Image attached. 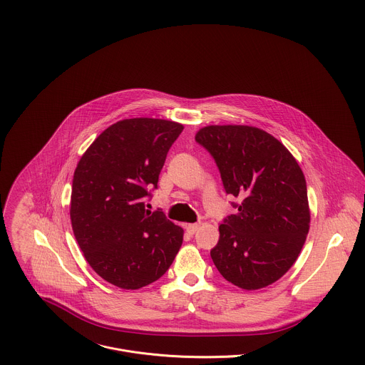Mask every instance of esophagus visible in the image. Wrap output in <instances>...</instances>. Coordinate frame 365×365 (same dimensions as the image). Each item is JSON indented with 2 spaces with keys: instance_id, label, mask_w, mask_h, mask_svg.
Here are the masks:
<instances>
[{
  "instance_id": "1",
  "label": "esophagus",
  "mask_w": 365,
  "mask_h": 365,
  "mask_svg": "<svg viewBox=\"0 0 365 365\" xmlns=\"http://www.w3.org/2000/svg\"><path fill=\"white\" fill-rule=\"evenodd\" d=\"M198 227H200V225H198V223H190V225H185V229H187V232H188L190 235H194V233L198 230Z\"/></svg>"
}]
</instances>
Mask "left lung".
<instances>
[{"label":"left lung","mask_w":365,"mask_h":365,"mask_svg":"<svg viewBox=\"0 0 365 365\" xmlns=\"http://www.w3.org/2000/svg\"><path fill=\"white\" fill-rule=\"evenodd\" d=\"M195 140L216 161L225 191L240 200L219 225L210 257L233 285L256 291L298 259L311 223L305 175L272 135L247 125H209Z\"/></svg>","instance_id":"1"}]
</instances>
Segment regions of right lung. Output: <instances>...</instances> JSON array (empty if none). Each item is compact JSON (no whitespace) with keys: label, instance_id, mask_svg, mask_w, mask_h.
I'll return each instance as SVG.
<instances>
[{"label":"right lung","instance_id":"obj_1","mask_svg":"<svg viewBox=\"0 0 365 365\" xmlns=\"http://www.w3.org/2000/svg\"><path fill=\"white\" fill-rule=\"evenodd\" d=\"M182 129L178 122L155 118L119 120L76 167L73 232L91 268L115 287L139 289L155 282L182 245L184 230L145 205Z\"/></svg>","mask_w":365,"mask_h":365}]
</instances>
